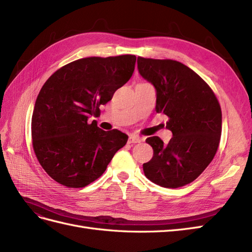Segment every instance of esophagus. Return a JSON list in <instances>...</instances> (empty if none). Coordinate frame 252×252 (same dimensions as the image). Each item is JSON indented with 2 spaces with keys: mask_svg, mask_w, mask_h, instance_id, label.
I'll return each mask as SVG.
<instances>
[{
  "mask_svg": "<svg viewBox=\"0 0 252 252\" xmlns=\"http://www.w3.org/2000/svg\"><path fill=\"white\" fill-rule=\"evenodd\" d=\"M143 140L136 135H130L128 139L129 144H134V143H141Z\"/></svg>",
  "mask_w": 252,
  "mask_h": 252,
  "instance_id": "1",
  "label": "esophagus"
}]
</instances>
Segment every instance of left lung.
<instances>
[{"label":"left lung","instance_id":"1","mask_svg":"<svg viewBox=\"0 0 252 252\" xmlns=\"http://www.w3.org/2000/svg\"><path fill=\"white\" fill-rule=\"evenodd\" d=\"M142 77L157 90V112L168 117V144L146 139L154 157L143 164L148 180L165 188L193 182L215 158L222 133V111L210 86L186 65L173 60L138 58Z\"/></svg>","mask_w":252,"mask_h":252}]
</instances>
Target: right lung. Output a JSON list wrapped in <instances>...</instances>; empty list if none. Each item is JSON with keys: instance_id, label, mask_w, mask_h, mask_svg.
Wrapping results in <instances>:
<instances>
[{"instance_id": "right-lung-1", "label": "right lung", "mask_w": 252, "mask_h": 252, "mask_svg": "<svg viewBox=\"0 0 252 252\" xmlns=\"http://www.w3.org/2000/svg\"><path fill=\"white\" fill-rule=\"evenodd\" d=\"M136 57L84 58L61 67L45 82L32 119V147L51 179L82 188L104 173L128 136L118 129L104 131L88 117L131 78Z\"/></svg>"}]
</instances>
